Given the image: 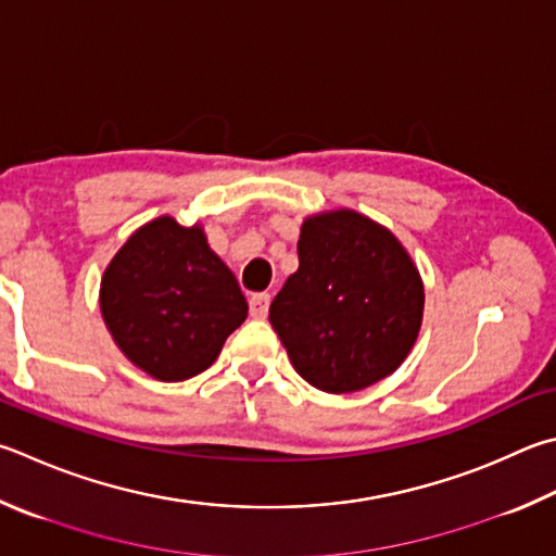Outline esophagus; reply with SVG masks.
Segmentation results:
<instances>
[{
  "label": "esophagus",
  "instance_id": "esophagus-1",
  "mask_svg": "<svg viewBox=\"0 0 556 556\" xmlns=\"http://www.w3.org/2000/svg\"><path fill=\"white\" fill-rule=\"evenodd\" d=\"M269 294H265V291H262V294H252L250 296V316L252 318H265L267 316V311H269Z\"/></svg>",
  "mask_w": 556,
  "mask_h": 556
}]
</instances>
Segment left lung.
Returning a JSON list of instances; mask_svg holds the SVG:
<instances>
[{"label":"left lung","instance_id":"1","mask_svg":"<svg viewBox=\"0 0 556 556\" xmlns=\"http://www.w3.org/2000/svg\"><path fill=\"white\" fill-rule=\"evenodd\" d=\"M426 291L399 238L352 208L304 220L299 269L269 306L311 387L352 393L393 375L416 345Z\"/></svg>","mask_w":556,"mask_h":556}]
</instances>
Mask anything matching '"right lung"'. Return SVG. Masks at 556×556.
<instances>
[{
    "mask_svg": "<svg viewBox=\"0 0 556 556\" xmlns=\"http://www.w3.org/2000/svg\"><path fill=\"white\" fill-rule=\"evenodd\" d=\"M99 306L111 338L138 369L185 381L214 365L248 318L233 271L208 248L204 228L173 216L140 226L102 277Z\"/></svg>",
    "mask_w": 556,
    "mask_h": 556,
    "instance_id": "1",
    "label": "right lung"
}]
</instances>
